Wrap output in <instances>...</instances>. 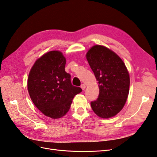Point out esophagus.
I'll return each mask as SVG.
<instances>
[{
  "mask_svg": "<svg viewBox=\"0 0 157 157\" xmlns=\"http://www.w3.org/2000/svg\"><path fill=\"white\" fill-rule=\"evenodd\" d=\"M80 87L83 90H85V88H86V86H85V84H82Z\"/></svg>",
  "mask_w": 157,
  "mask_h": 157,
  "instance_id": "34e87169",
  "label": "esophagus"
}]
</instances>
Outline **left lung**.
Segmentation results:
<instances>
[{"label":"left lung","mask_w":157,"mask_h":157,"mask_svg":"<svg viewBox=\"0 0 157 157\" xmlns=\"http://www.w3.org/2000/svg\"><path fill=\"white\" fill-rule=\"evenodd\" d=\"M86 59L99 86L98 97L90 102L91 107L100 117H112L120 112L128 98V70L117 55L103 46L92 47Z\"/></svg>","instance_id":"left-lung-1"}]
</instances>
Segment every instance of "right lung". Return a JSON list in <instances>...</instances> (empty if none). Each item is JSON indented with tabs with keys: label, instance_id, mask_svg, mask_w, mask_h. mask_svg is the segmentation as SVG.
<instances>
[{
	"label": "right lung",
	"instance_id": "right-lung-1",
	"mask_svg": "<svg viewBox=\"0 0 157 157\" xmlns=\"http://www.w3.org/2000/svg\"><path fill=\"white\" fill-rule=\"evenodd\" d=\"M66 59L60 51H50L34 63L29 73L28 89L32 102L46 116L58 119L70 109L73 97L82 90L73 86L65 71Z\"/></svg>",
	"mask_w": 157,
	"mask_h": 157
}]
</instances>
